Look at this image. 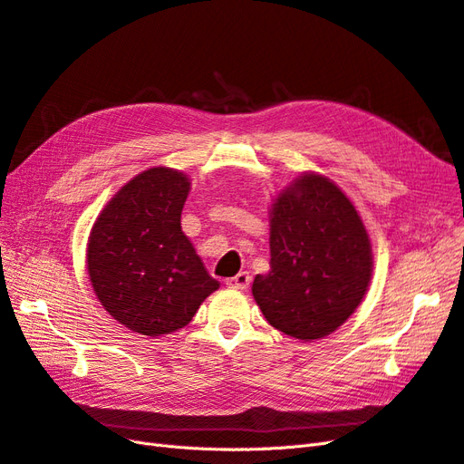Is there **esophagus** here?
I'll list each match as a JSON object with an SVG mask.
<instances>
[{"instance_id": "esophagus-1", "label": "esophagus", "mask_w": 464, "mask_h": 464, "mask_svg": "<svg viewBox=\"0 0 464 464\" xmlns=\"http://www.w3.org/2000/svg\"><path fill=\"white\" fill-rule=\"evenodd\" d=\"M249 283H251V276H249V273H246V271L237 273V275L232 276V278H227V286H228V288H236V290H246V288L249 286Z\"/></svg>"}]
</instances>
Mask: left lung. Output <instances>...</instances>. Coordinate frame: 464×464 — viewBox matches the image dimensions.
Masks as SVG:
<instances>
[{
	"label": "left lung",
	"mask_w": 464,
	"mask_h": 464,
	"mask_svg": "<svg viewBox=\"0 0 464 464\" xmlns=\"http://www.w3.org/2000/svg\"><path fill=\"white\" fill-rule=\"evenodd\" d=\"M271 271L254 280L265 319L300 341L339 329L372 280L373 256L354 205L325 176L305 172L271 205Z\"/></svg>",
	"instance_id": "8db88e82"
}]
</instances>
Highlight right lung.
Returning a JSON list of instances; mask_svg holds the SVG:
<instances>
[{
	"instance_id": "obj_1",
	"label": "right lung",
	"mask_w": 464,
	"mask_h": 464,
	"mask_svg": "<svg viewBox=\"0 0 464 464\" xmlns=\"http://www.w3.org/2000/svg\"><path fill=\"white\" fill-rule=\"evenodd\" d=\"M189 186L184 172L149 168L108 201L91 230L87 269L96 298L133 333L186 327L220 286L181 232Z\"/></svg>"
}]
</instances>
